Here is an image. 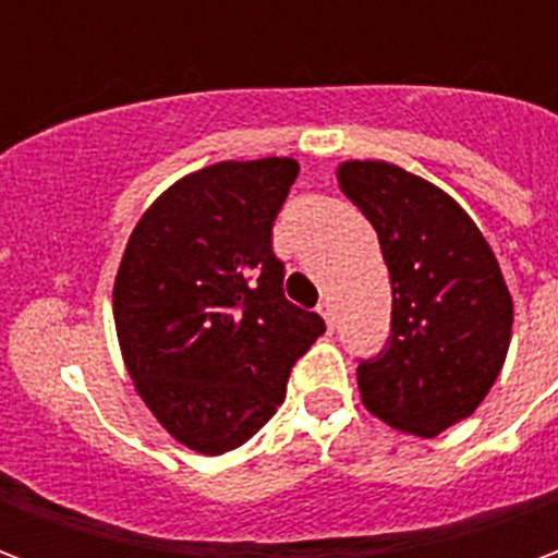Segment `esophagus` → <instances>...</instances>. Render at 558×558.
<instances>
[{
    "label": "esophagus",
    "mask_w": 558,
    "mask_h": 558,
    "mask_svg": "<svg viewBox=\"0 0 558 558\" xmlns=\"http://www.w3.org/2000/svg\"><path fill=\"white\" fill-rule=\"evenodd\" d=\"M316 311H319V316L326 319V326H328V328H335V311H331V304H328V302H319V307H316Z\"/></svg>",
    "instance_id": "obj_1"
}]
</instances>
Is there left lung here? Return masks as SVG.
I'll list each match as a JSON object with an SVG mask.
<instances>
[{"label": "left lung", "mask_w": 558, "mask_h": 558, "mask_svg": "<svg viewBox=\"0 0 558 558\" xmlns=\"http://www.w3.org/2000/svg\"><path fill=\"white\" fill-rule=\"evenodd\" d=\"M338 184L374 223L391 275V338L359 364L367 412L433 439L478 410L502 371L514 302L466 208L388 160H343Z\"/></svg>", "instance_id": "left-lung-1"}]
</instances>
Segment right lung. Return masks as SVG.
<instances>
[{
    "instance_id": "add662e5",
    "label": "right lung",
    "mask_w": 558,
    "mask_h": 558,
    "mask_svg": "<svg viewBox=\"0 0 558 558\" xmlns=\"http://www.w3.org/2000/svg\"><path fill=\"white\" fill-rule=\"evenodd\" d=\"M299 160H220L143 211L116 271L128 376L160 427L196 454L247 442L287 395L326 323L283 295L271 254Z\"/></svg>"
}]
</instances>
